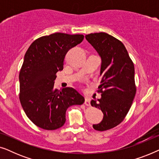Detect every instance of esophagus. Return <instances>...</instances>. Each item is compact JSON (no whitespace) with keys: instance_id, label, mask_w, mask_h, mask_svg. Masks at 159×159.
<instances>
[{"instance_id":"obj_1","label":"esophagus","mask_w":159,"mask_h":159,"mask_svg":"<svg viewBox=\"0 0 159 159\" xmlns=\"http://www.w3.org/2000/svg\"><path fill=\"white\" fill-rule=\"evenodd\" d=\"M84 104L87 106H90V101L88 97H85V100H84Z\"/></svg>"}]
</instances>
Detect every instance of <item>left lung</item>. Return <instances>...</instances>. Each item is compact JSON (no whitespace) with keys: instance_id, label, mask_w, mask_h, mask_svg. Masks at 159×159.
<instances>
[{"instance_id":"8db88e82","label":"left lung","mask_w":159,"mask_h":159,"mask_svg":"<svg viewBox=\"0 0 159 159\" xmlns=\"http://www.w3.org/2000/svg\"><path fill=\"white\" fill-rule=\"evenodd\" d=\"M101 58V98L92 100L91 106L103 114L101 122L93 125L97 131H106L119 125L127 116L136 94L134 66L122 43L105 32L85 35Z\"/></svg>"}]
</instances>
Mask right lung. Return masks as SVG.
<instances>
[{
	"instance_id": "add662e5",
	"label": "right lung",
	"mask_w": 159,
	"mask_h": 159,
	"mask_svg": "<svg viewBox=\"0 0 159 159\" xmlns=\"http://www.w3.org/2000/svg\"><path fill=\"white\" fill-rule=\"evenodd\" d=\"M83 39V34L56 32L38 38L26 52L19 72V101L28 118L43 129L61 127L67 108L84 102L75 89L54 88L67 52Z\"/></svg>"
}]
</instances>
